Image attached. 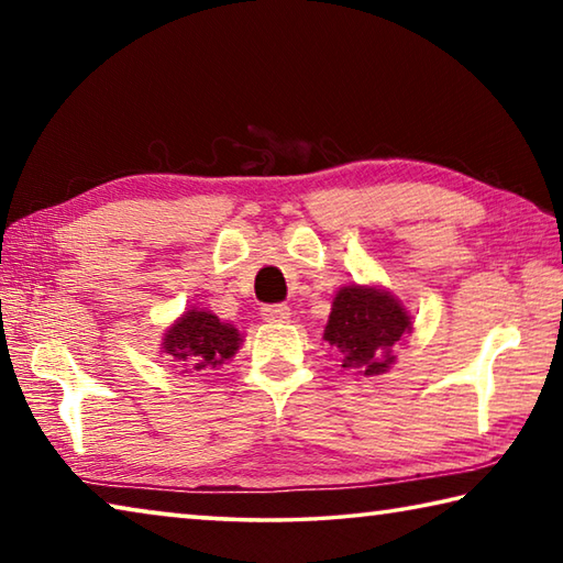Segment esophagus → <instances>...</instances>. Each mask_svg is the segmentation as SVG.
Wrapping results in <instances>:
<instances>
[{
  "label": "esophagus",
  "instance_id": "34e87169",
  "mask_svg": "<svg viewBox=\"0 0 563 563\" xmlns=\"http://www.w3.org/2000/svg\"><path fill=\"white\" fill-rule=\"evenodd\" d=\"M263 320L268 322H285L290 318V308L285 302H273V305H263L261 308Z\"/></svg>",
  "mask_w": 563,
  "mask_h": 563
}]
</instances>
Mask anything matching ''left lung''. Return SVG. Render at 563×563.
Listing matches in <instances>:
<instances>
[{
  "instance_id": "1",
  "label": "left lung",
  "mask_w": 563,
  "mask_h": 563,
  "mask_svg": "<svg viewBox=\"0 0 563 563\" xmlns=\"http://www.w3.org/2000/svg\"><path fill=\"white\" fill-rule=\"evenodd\" d=\"M412 322L393 295L362 285H347L335 295L325 340L342 352V367L379 375L393 365V347Z\"/></svg>"
}]
</instances>
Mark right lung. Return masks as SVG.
I'll use <instances>...</instances> for the list:
<instances>
[{
    "instance_id": "1",
    "label": "right lung",
    "mask_w": 563,
    "mask_h": 563,
    "mask_svg": "<svg viewBox=\"0 0 563 563\" xmlns=\"http://www.w3.org/2000/svg\"><path fill=\"white\" fill-rule=\"evenodd\" d=\"M238 347H241L238 330L206 310H188L164 340L166 355L184 362L196 373L223 365Z\"/></svg>"
}]
</instances>
